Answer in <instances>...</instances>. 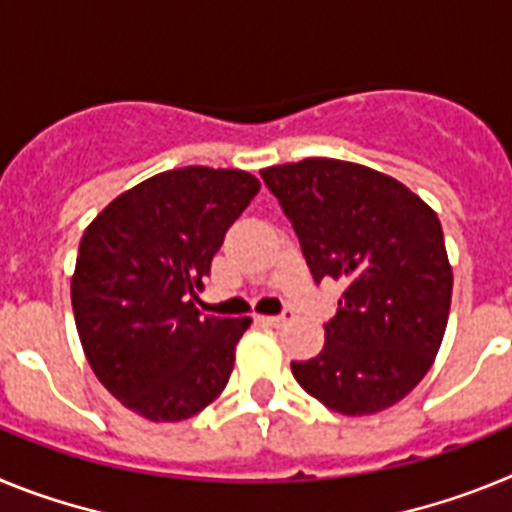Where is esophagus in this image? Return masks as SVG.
I'll use <instances>...</instances> for the list:
<instances>
[{
  "instance_id": "obj_1",
  "label": "esophagus",
  "mask_w": 512,
  "mask_h": 512,
  "mask_svg": "<svg viewBox=\"0 0 512 512\" xmlns=\"http://www.w3.org/2000/svg\"><path fill=\"white\" fill-rule=\"evenodd\" d=\"M289 318H292V312H282V315H269V318H264V323L271 325V328H282Z\"/></svg>"
}]
</instances>
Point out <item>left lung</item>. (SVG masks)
Returning a JSON list of instances; mask_svg holds the SVG:
<instances>
[{"label": "left lung", "instance_id": "obj_1", "mask_svg": "<svg viewBox=\"0 0 512 512\" xmlns=\"http://www.w3.org/2000/svg\"><path fill=\"white\" fill-rule=\"evenodd\" d=\"M300 238L312 279L346 284L325 346L292 361L302 390L343 415H374L436 361L451 307L441 220L392 176L338 158L261 169Z\"/></svg>", "mask_w": 512, "mask_h": 512}]
</instances>
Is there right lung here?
<instances>
[{
	"mask_svg": "<svg viewBox=\"0 0 512 512\" xmlns=\"http://www.w3.org/2000/svg\"><path fill=\"white\" fill-rule=\"evenodd\" d=\"M259 189L241 169L161 171L115 197L81 235L76 330L92 372L133 413L176 423L225 390L251 318L200 315L192 297Z\"/></svg>",
	"mask_w": 512,
	"mask_h": 512,
	"instance_id": "obj_1",
	"label": "right lung"
}]
</instances>
